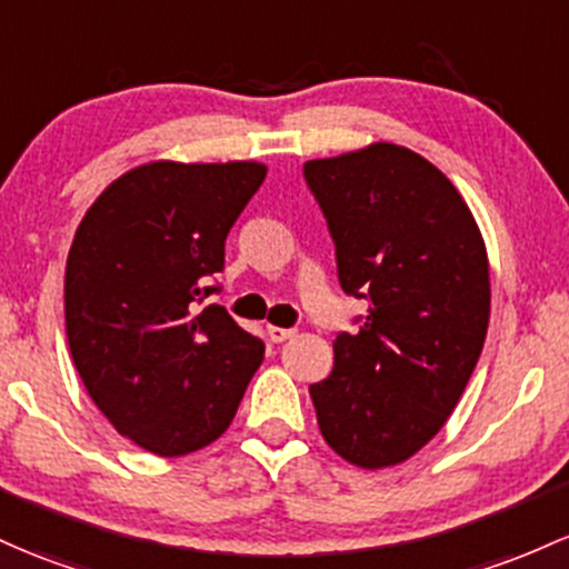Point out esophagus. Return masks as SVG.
<instances>
[{"mask_svg":"<svg viewBox=\"0 0 569 569\" xmlns=\"http://www.w3.org/2000/svg\"><path fill=\"white\" fill-rule=\"evenodd\" d=\"M267 335H270L272 342H283L289 337L297 335V329H283V327H267Z\"/></svg>","mask_w":569,"mask_h":569,"instance_id":"34e87169","label":"esophagus"}]
</instances>
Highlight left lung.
<instances>
[{
  "label": "left lung",
  "instance_id": "obj_1",
  "mask_svg": "<svg viewBox=\"0 0 569 569\" xmlns=\"http://www.w3.org/2000/svg\"><path fill=\"white\" fill-rule=\"evenodd\" d=\"M346 295L367 299L310 386L323 440L380 470L421 451L457 408L489 329V259L470 208L435 164L391 142L305 161Z\"/></svg>",
  "mask_w": 569,
  "mask_h": 569
}]
</instances>
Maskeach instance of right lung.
I'll list each match as a JSON object with an SVG mask.
<instances>
[{"mask_svg": "<svg viewBox=\"0 0 569 569\" xmlns=\"http://www.w3.org/2000/svg\"><path fill=\"white\" fill-rule=\"evenodd\" d=\"M256 161H151L97 197L64 274L67 340L80 380L118 435L186 457L232 423L264 342L208 297L223 242L259 191Z\"/></svg>", "mask_w": 569, "mask_h": 569, "instance_id": "add662e5", "label": "right lung"}]
</instances>
